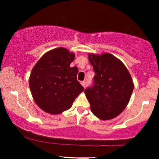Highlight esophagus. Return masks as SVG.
<instances>
[{"label":"esophagus","mask_w":159,"mask_h":159,"mask_svg":"<svg viewBox=\"0 0 159 159\" xmlns=\"http://www.w3.org/2000/svg\"><path fill=\"white\" fill-rule=\"evenodd\" d=\"M80 83H81V84L82 86L84 87V88H85V86H86V82H84V81H82V82H80Z\"/></svg>","instance_id":"obj_1"}]
</instances>
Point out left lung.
<instances>
[{
    "mask_svg": "<svg viewBox=\"0 0 159 159\" xmlns=\"http://www.w3.org/2000/svg\"><path fill=\"white\" fill-rule=\"evenodd\" d=\"M95 72L94 83L84 90L93 114L102 120L118 116L129 103L134 89L125 64L112 54L89 53Z\"/></svg>",
    "mask_w": 159,
    "mask_h": 159,
    "instance_id": "1",
    "label": "left lung"
}]
</instances>
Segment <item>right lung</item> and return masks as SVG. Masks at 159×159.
Listing matches in <instances>:
<instances>
[{"mask_svg": "<svg viewBox=\"0 0 159 159\" xmlns=\"http://www.w3.org/2000/svg\"><path fill=\"white\" fill-rule=\"evenodd\" d=\"M75 54L64 48L45 53L30 74L29 85L37 105L51 114L69 109L84 90L77 80L78 68L70 67Z\"/></svg>", "mask_w": 159, "mask_h": 159, "instance_id": "add662e5", "label": "right lung"}]
</instances>
